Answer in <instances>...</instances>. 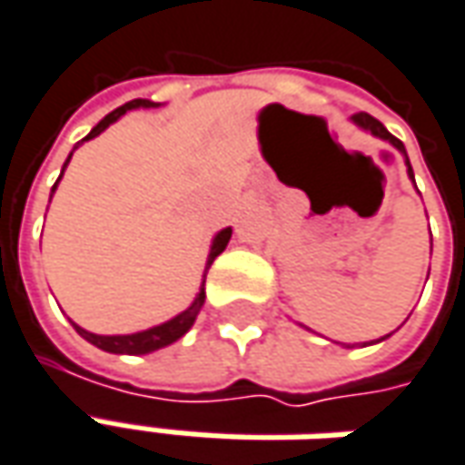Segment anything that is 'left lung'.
Segmentation results:
<instances>
[{"mask_svg": "<svg viewBox=\"0 0 465 465\" xmlns=\"http://www.w3.org/2000/svg\"><path fill=\"white\" fill-rule=\"evenodd\" d=\"M352 121L358 123L361 128H365V131H371L373 136L386 138V141H389V143H393V146H396L399 152H404V143H401V141H399L396 136H391V134L386 131V125H383L381 121H376L373 115H368V113H355V115H352ZM404 153H407V152H404ZM407 164H409V159H407ZM409 174H411V167H409ZM411 180H414V174H411ZM386 337H389V334H386Z\"/></svg>", "mask_w": 465, "mask_h": 465, "instance_id": "obj_1", "label": "left lung"}]
</instances>
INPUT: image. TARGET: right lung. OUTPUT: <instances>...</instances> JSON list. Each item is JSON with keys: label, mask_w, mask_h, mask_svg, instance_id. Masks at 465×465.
<instances>
[{"label": "right lung", "mask_w": 465, "mask_h": 465, "mask_svg": "<svg viewBox=\"0 0 465 465\" xmlns=\"http://www.w3.org/2000/svg\"><path fill=\"white\" fill-rule=\"evenodd\" d=\"M156 103H152V100H131V103H125L123 107H118V110H113L110 115H104L103 121L97 123L92 131H89V136H84L82 141H89V138L100 136L104 128L110 125V123H115L121 115H125L128 110H134V107H153ZM79 141V143H82ZM76 143V146H79ZM74 146V149H76ZM72 159V156H69ZM69 159H66V164H69ZM64 164V167H66ZM64 174V172H61ZM61 180V177H58ZM58 184V183H56ZM56 184H54V190H56ZM54 190H51V195H54ZM229 239H232V229H223V232L218 233L216 239H213V247H211V254H208V264H205V272H208V267L213 264V260H216L218 254L226 249V244H229ZM203 303H205V291L201 288V293H198V298L193 301V306L187 309V312H183L180 316H174V319H169L167 324H159V327L153 329H146V331H136V334H118V337H103V334H92V331H87V329L76 327L74 324V329L87 340V342L97 344L100 350H104V352H115V355H146V352H153V350H159V347H167V344H172L174 340H180L187 329L195 324V316L201 313Z\"/></svg>", "instance_id": "obj_1"}]
</instances>
